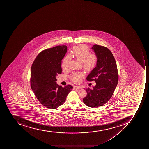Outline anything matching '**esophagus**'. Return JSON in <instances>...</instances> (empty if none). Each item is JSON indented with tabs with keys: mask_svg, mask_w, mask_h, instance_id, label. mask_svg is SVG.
I'll return each instance as SVG.
<instances>
[{
	"mask_svg": "<svg viewBox=\"0 0 149 149\" xmlns=\"http://www.w3.org/2000/svg\"><path fill=\"white\" fill-rule=\"evenodd\" d=\"M81 87H80V86H74V89H80L81 88Z\"/></svg>",
	"mask_w": 149,
	"mask_h": 149,
	"instance_id": "obj_1",
	"label": "esophagus"
}]
</instances>
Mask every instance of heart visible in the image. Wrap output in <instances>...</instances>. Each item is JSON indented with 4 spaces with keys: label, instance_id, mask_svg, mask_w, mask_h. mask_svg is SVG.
I'll return each instance as SVG.
<instances>
[{
    "label": "heart",
    "instance_id": "obj_1",
    "mask_svg": "<svg viewBox=\"0 0 149 149\" xmlns=\"http://www.w3.org/2000/svg\"><path fill=\"white\" fill-rule=\"evenodd\" d=\"M72 56L82 63V67L85 71L90 72L96 67L98 61L97 55L90 54L89 48L85 45H80L73 48ZM71 59L70 55H68L64 58L62 62V68L66 70L69 68V62ZM84 76L81 73H73L70 76L71 80L74 83H79Z\"/></svg>",
    "mask_w": 149,
    "mask_h": 149
}]
</instances>
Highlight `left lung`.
Masks as SVG:
<instances>
[{
  "instance_id": "8db88e82",
  "label": "left lung",
  "mask_w": 149,
  "mask_h": 149,
  "mask_svg": "<svg viewBox=\"0 0 149 149\" xmlns=\"http://www.w3.org/2000/svg\"><path fill=\"white\" fill-rule=\"evenodd\" d=\"M92 49L98 57L96 67L87 76L88 81H95L93 89L86 88L87 95L83 99L85 104L97 108L103 106L110 99L118 81V74L115 58L109 49L95 44Z\"/></svg>"
}]
</instances>
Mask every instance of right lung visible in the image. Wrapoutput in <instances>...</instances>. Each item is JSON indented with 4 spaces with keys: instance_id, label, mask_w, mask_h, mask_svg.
Wrapping results in <instances>:
<instances>
[{
    "instance_id": "obj_1",
    "label": "right lung",
    "mask_w": 149,
    "mask_h": 149,
    "mask_svg": "<svg viewBox=\"0 0 149 149\" xmlns=\"http://www.w3.org/2000/svg\"><path fill=\"white\" fill-rule=\"evenodd\" d=\"M67 51L65 45L44 50L37 56L31 67V88L41 104L50 109L63 104L73 89L70 85L63 88L56 83V77L61 74V60Z\"/></svg>"
}]
</instances>
